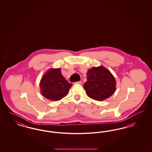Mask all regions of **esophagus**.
<instances>
[{"mask_svg": "<svg viewBox=\"0 0 152 152\" xmlns=\"http://www.w3.org/2000/svg\"><path fill=\"white\" fill-rule=\"evenodd\" d=\"M75 84H82V81H77V82H75Z\"/></svg>", "mask_w": 152, "mask_h": 152, "instance_id": "obj_1", "label": "esophagus"}]
</instances>
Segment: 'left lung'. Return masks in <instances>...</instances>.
<instances>
[{
  "label": "left lung",
  "mask_w": 152,
  "mask_h": 152,
  "mask_svg": "<svg viewBox=\"0 0 152 152\" xmlns=\"http://www.w3.org/2000/svg\"><path fill=\"white\" fill-rule=\"evenodd\" d=\"M87 75V80L84 88L90 98L96 101H103L115 92V78L104 66H94L89 69Z\"/></svg>",
  "instance_id": "8db88e82"
}]
</instances>
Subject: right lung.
Instances as JSON below:
<instances>
[{
    "mask_svg": "<svg viewBox=\"0 0 152 152\" xmlns=\"http://www.w3.org/2000/svg\"><path fill=\"white\" fill-rule=\"evenodd\" d=\"M62 75L61 69H49L40 80V93L45 98L51 101H58L65 97L72 87Z\"/></svg>",
    "mask_w": 152,
    "mask_h": 152,
    "instance_id": "add662e5",
    "label": "right lung"
}]
</instances>
